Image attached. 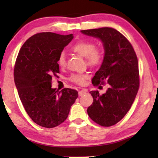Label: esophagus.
I'll return each instance as SVG.
<instances>
[{
	"label": "esophagus",
	"instance_id": "obj_1",
	"mask_svg": "<svg viewBox=\"0 0 158 158\" xmlns=\"http://www.w3.org/2000/svg\"><path fill=\"white\" fill-rule=\"evenodd\" d=\"M85 93H86V91H85V90H80V91H79V95L82 96L84 94H85Z\"/></svg>",
	"mask_w": 158,
	"mask_h": 158
}]
</instances>
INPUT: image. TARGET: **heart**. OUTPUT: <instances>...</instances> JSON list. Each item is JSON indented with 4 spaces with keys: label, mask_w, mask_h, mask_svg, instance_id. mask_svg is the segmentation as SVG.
<instances>
[{
    "label": "heart",
    "mask_w": 158,
    "mask_h": 158,
    "mask_svg": "<svg viewBox=\"0 0 158 158\" xmlns=\"http://www.w3.org/2000/svg\"><path fill=\"white\" fill-rule=\"evenodd\" d=\"M73 52L77 53L81 56L85 58L88 65L90 67H97L102 63L105 57V52L102 49L96 47L94 42L90 41L81 40L74 44L71 48ZM58 65L61 68L66 65L65 56L63 53H60L57 60ZM85 74H73L70 77V80L75 84L82 85L84 84Z\"/></svg>",
    "instance_id": "1"
}]
</instances>
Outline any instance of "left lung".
Listing matches in <instances>:
<instances>
[{
  "mask_svg": "<svg viewBox=\"0 0 158 158\" xmlns=\"http://www.w3.org/2000/svg\"><path fill=\"white\" fill-rule=\"evenodd\" d=\"M86 35L100 39L105 49V57L100 69L92 79L94 85L108 83L105 93L98 90L90 93L93 102L87 109L89 117L105 127L116 124L132 106L139 87L137 55L126 37L112 28L81 31Z\"/></svg>",
  "mask_w": 158,
  "mask_h": 158,
  "instance_id": "left-lung-1",
  "label": "left lung"
}]
</instances>
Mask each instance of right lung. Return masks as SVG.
I'll return each mask as SVG.
<instances>
[{
  "label": "right lung",
  "instance_id": "obj_1",
  "mask_svg": "<svg viewBox=\"0 0 158 158\" xmlns=\"http://www.w3.org/2000/svg\"><path fill=\"white\" fill-rule=\"evenodd\" d=\"M46 32L34 35L25 42L16 60L14 77L19 98L33 121L42 127H56L66 120L78 92L52 88V77L60 73L57 60L73 39Z\"/></svg>",
  "mask_w": 158,
  "mask_h": 158
}]
</instances>
